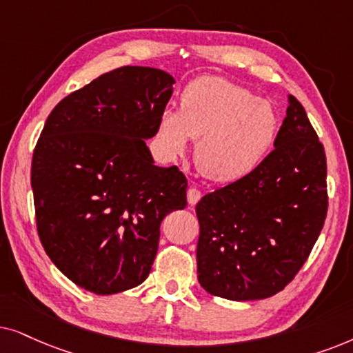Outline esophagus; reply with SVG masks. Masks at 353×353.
Listing matches in <instances>:
<instances>
[{
  "label": "esophagus",
  "mask_w": 353,
  "mask_h": 353,
  "mask_svg": "<svg viewBox=\"0 0 353 353\" xmlns=\"http://www.w3.org/2000/svg\"><path fill=\"white\" fill-rule=\"evenodd\" d=\"M201 199V192L199 189H195V187H190L189 190H187V201H189V205H196L199 203V200Z\"/></svg>",
  "instance_id": "34e87169"
}]
</instances>
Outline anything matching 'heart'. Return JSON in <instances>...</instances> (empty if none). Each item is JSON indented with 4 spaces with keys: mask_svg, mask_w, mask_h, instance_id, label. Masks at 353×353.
Returning <instances> with one entry per match:
<instances>
[{
    "mask_svg": "<svg viewBox=\"0 0 353 353\" xmlns=\"http://www.w3.org/2000/svg\"><path fill=\"white\" fill-rule=\"evenodd\" d=\"M279 134V116L270 101L223 77L192 81L181 95V110L164 108L158 139L177 157L196 140L195 163L210 181L232 182L255 171Z\"/></svg>",
    "mask_w": 353,
    "mask_h": 353,
    "instance_id": "1",
    "label": "heart"
}]
</instances>
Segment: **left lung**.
<instances>
[{"label":"left lung","instance_id":"1","mask_svg":"<svg viewBox=\"0 0 353 353\" xmlns=\"http://www.w3.org/2000/svg\"><path fill=\"white\" fill-rule=\"evenodd\" d=\"M326 154L289 95L274 150L255 171L196 203L199 283L228 300H260L295 278L327 213Z\"/></svg>","mask_w":353,"mask_h":353}]
</instances>
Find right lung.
Returning a JSON list of instances; mask_svg holds the SVG:
<instances>
[{
    "label": "right lung",
    "instance_id": "add662e5",
    "mask_svg": "<svg viewBox=\"0 0 353 353\" xmlns=\"http://www.w3.org/2000/svg\"><path fill=\"white\" fill-rule=\"evenodd\" d=\"M172 75L124 65L61 100L32 158L37 231L74 284L100 295L137 288L158 252L159 225L187 205L177 166H154L145 140L172 95Z\"/></svg>",
    "mask_w": 353,
    "mask_h": 353
}]
</instances>
